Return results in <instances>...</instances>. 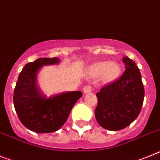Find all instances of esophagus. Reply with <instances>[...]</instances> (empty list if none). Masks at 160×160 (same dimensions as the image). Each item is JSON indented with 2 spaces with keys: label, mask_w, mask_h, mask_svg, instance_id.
<instances>
[{
  "label": "esophagus",
  "mask_w": 160,
  "mask_h": 160,
  "mask_svg": "<svg viewBox=\"0 0 160 160\" xmlns=\"http://www.w3.org/2000/svg\"><path fill=\"white\" fill-rule=\"evenodd\" d=\"M91 91H92V88H91V86H87V87L83 88V92H84V94L90 93V92H91Z\"/></svg>",
  "instance_id": "obj_1"
}]
</instances>
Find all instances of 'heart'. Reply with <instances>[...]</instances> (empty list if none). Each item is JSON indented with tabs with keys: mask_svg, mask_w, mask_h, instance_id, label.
<instances>
[{
	"mask_svg": "<svg viewBox=\"0 0 160 160\" xmlns=\"http://www.w3.org/2000/svg\"><path fill=\"white\" fill-rule=\"evenodd\" d=\"M121 73V66L117 62L101 61L95 64L90 68V74L93 77L101 75L102 80L109 82L115 80Z\"/></svg>",
	"mask_w": 160,
	"mask_h": 160,
	"instance_id": "b5f03b06",
	"label": "heart"
}]
</instances>
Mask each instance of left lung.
I'll list each match as a JSON object with an SVG mask.
<instances>
[{
    "label": "left lung",
    "mask_w": 160,
    "mask_h": 160,
    "mask_svg": "<svg viewBox=\"0 0 160 160\" xmlns=\"http://www.w3.org/2000/svg\"><path fill=\"white\" fill-rule=\"evenodd\" d=\"M122 60L125 70L121 77L96 93L95 118L108 130H121L129 126L138 117L145 95L138 67L128 57Z\"/></svg>",
    "instance_id": "8db88e82"
}]
</instances>
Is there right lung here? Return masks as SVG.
<instances>
[{"instance_id": "1", "label": "right lung", "mask_w": 160, "mask_h": 160, "mask_svg": "<svg viewBox=\"0 0 160 160\" xmlns=\"http://www.w3.org/2000/svg\"><path fill=\"white\" fill-rule=\"evenodd\" d=\"M57 57L39 58L27 63L19 73L13 91V105L19 120L35 133H52L67 121L73 105L82 96L81 91H69L47 98L36 86V76L43 65L59 63Z\"/></svg>"}]
</instances>
